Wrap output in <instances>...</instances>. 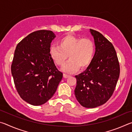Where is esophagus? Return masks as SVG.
Returning a JSON list of instances; mask_svg holds the SVG:
<instances>
[{
	"label": "esophagus",
	"instance_id": "1",
	"mask_svg": "<svg viewBox=\"0 0 132 132\" xmlns=\"http://www.w3.org/2000/svg\"><path fill=\"white\" fill-rule=\"evenodd\" d=\"M63 77L64 78H68L69 77H70V75H67V74H65V73H64V74H63Z\"/></svg>",
	"mask_w": 132,
	"mask_h": 132
}]
</instances>
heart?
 <instances>
[{"label": "heart", "instance_id": "heart-1", "mask_svg": "<svg viewBox=\"0 0 132 132\" xmlns=\"http://www.w3.org/2000/svg\"><path fill=\"white\" fill-rule=\"evenodd\" d=\"M95 44L90 38H81L72 35L64 37L58 42L57 46H51L50 54L57 66H63L68 56L69 60L62 70L66 73H74L86 69L93 62L95 55Z\"/></svg>", "mask_w": 132, "mask_h": 132}]
</instances>
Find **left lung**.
<instances>
[{
  "mask_svg": "<svg viewBox=\"0 0 132 132\" xmlns=\"http://www.w3.org/2000/svg\"><path fill=\"white\" fill-rule=\"evenodd\" d=\"M90 32L94 39V57L86 70L75 76V94L82 106L93 108L105 103L113 94L120 66L112 44L98 31L90 29Z\"/></svg>",
  "mask_w": 132,
  "mask_h": 132,
  "instance_id": "obj_1",
  "label": "left lung"
}]
</instances>
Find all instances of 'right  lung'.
Masks as SVG:
<instances>
[{"label": "right lung", "instance_id": "obj_1", "mask_svg": "<svg viewBox=\"0 0 132 132\" xmlns=\"http://www.w3.org/2000/svg\"><path fill=\"white\" fill-rule=\"evenodd\" d=\"M52 31L38 30L17 44L11 66L14 85L20 97L32 105H41L52 97L63 77L51 57Z\"/></svg>", "mask_w": 132, "mask_h": 132}]
</instances>
